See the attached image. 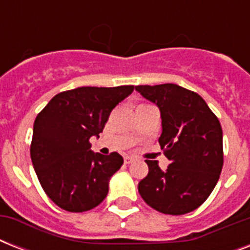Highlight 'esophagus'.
<instances>
[{"mask_svg": "<svg viewBox=\"0 0 250 250\" xmlns=\"http://www.w3.org/2000/svg\"><path fill=\"white\" fill-rule=\"evenodd\" d=\"M133 160H135L133 157L125 156V165H129V164H131V162H133Z\"/></svg>", "mask_w": 250, "mask_h": 250, "instance_id": "34e87169", "label": "esophagus"}]
</instances>
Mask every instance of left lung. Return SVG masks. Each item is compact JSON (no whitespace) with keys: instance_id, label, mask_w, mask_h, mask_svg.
Listing matches in <instances>:
<instances>
[{"instance_id":"left-lung-1","label":"left lung","mask_w":250,"mask_h":250,"mask_svg":"<svg viewBox=\"0 0 250 250\" xmlns=\"http://www.w3.org/2000/svg\"><path fill=\"white\" fill-rule=\"evenodd\" d=\"M135 89L158 106L162 133L158 143L170 161L161 170L149 161L139 193L150 208L182 215L201 206L217 186L223 166L221 123L205 100L176 84L137 85Z\"/></svg>"}]
</instances>
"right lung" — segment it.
Segmentation results:
<instances>
[{
	"label": "right lung",
	"instance_id": "1",
	"mask_svg": "<svg viewBox=\"0 0 250 250\" xmlns=\"http://www.w3.org/2000/svg\"><path fill=\"white\" fill-rule=\"evenodd\" d=\"M133 85L80 86L56 94L33 123L31 160L42 189L61 209L82 213L100 205L110 179L123 165L118 153L90 150L111 110Z\"/></svg>",
	"mask_w": 250,
	"mask_h": 250
}]
</instances>
